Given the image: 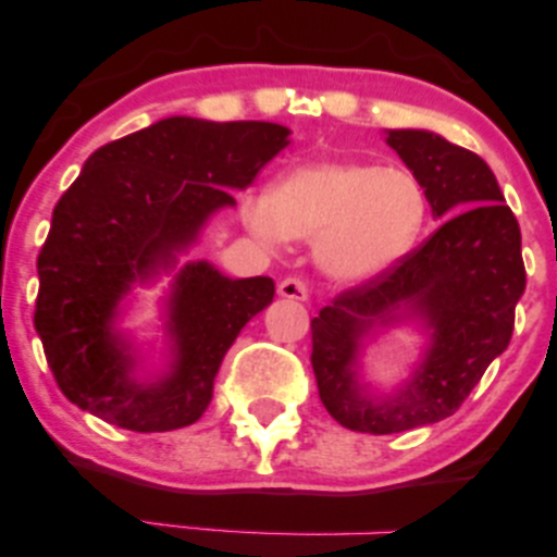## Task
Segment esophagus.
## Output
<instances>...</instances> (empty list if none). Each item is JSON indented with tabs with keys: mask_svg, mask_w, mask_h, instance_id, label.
<instances>
[{
	"mask_svg": "<svg viewBox=\"0 0 557 557\" xmlns=\"http://www.w3.org/2000/svg\"><path fill=\"white\" fill-rule=\"evenodd\" d=\"M277 293L283 298H290V300H306L309 298V285H306V280L296 277V274H290V277H285L283 283H280Z\"/></svg>",
	"mask_w": 557,
	"mask_h": 557,
	"instance_id": "obj_1",
	"label": "esophagus"
}]
</instances>
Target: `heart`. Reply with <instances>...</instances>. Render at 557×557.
<instances>
[{"mask_svg": "<svg viewBox=\"0 0 557 557\" xmlns=\"http://www.w3.org/2000/svg\"><path fill=\"white\" fill-rule=\"evenodd\" d=\"M246 216L264 238L317 240L330 277L361 283L406 257L426 220L424 185L403 168L309 162L287 170Z\"/></svg>", "mask_w": 557, "mask_h": 557, "instance_id": "1", "label": "heart"}]
</instances>
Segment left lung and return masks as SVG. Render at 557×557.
<instances>
[{
	"instance_id": "8db88e82",
	"label": "left lung",
	"mask_w": 557,
	"mask_h": 557,
	"mask_svg": "<svg viewBox=\"0 0 557 557\" xmlns=\"http://www.w3.org/2000/svg\"><path fill=\"white\" fill-rule=\"evenodd\" d=\"M387 144L447 216L419 248L367 283L348 287L311 319L319 398L337 424L393 434L461 408L508 348L527 287L521 230L482 157L426 131H389ZM408 310L431 330L425 361L398 394L374 399L358 385L360 337Z\"/></svg>"
}]
</instances>
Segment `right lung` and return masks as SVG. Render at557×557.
Masks as SVG:
<instances>
[{"label":"right lung","instance_id":"right-lung-1","mask_svg":"<svg viewBox=\"0 0 557 557\" xmlns=\"http://www.w3.org/2000/svg\"><path fill=\"white\" fill-rule=\"evenodd\" d=\"M290 131L274 123L168 117L96 149L62 194L38 253L34 324L70 403L131 432L194 424L212 400L227 348L272 304L270 277L230 280L209 261L177 272L170 293V372L133 376L136 359L114 330L133 283L172 270L230 190L248 188Z\"/></svg>","mask_w":557,"mask_h":557}]
</instances>
